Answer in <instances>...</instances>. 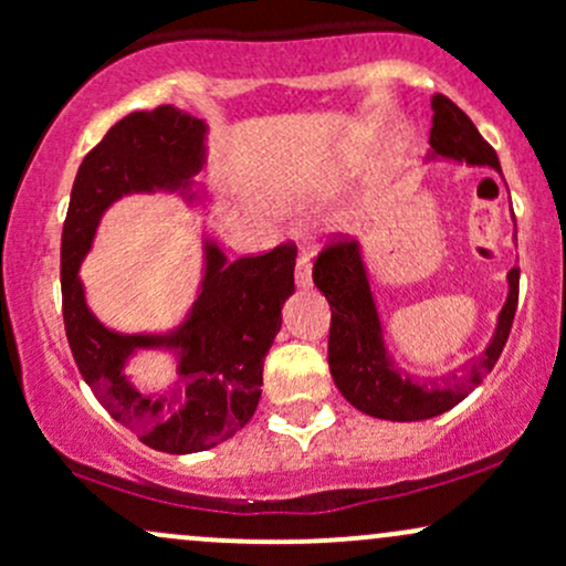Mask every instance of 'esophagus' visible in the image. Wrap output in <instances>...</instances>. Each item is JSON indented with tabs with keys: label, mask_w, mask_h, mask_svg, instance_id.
Wrapping results in <instances>:
<instances>
[{
	"label": "esophagus",
	"mask_w": 566,
	"mask_h": 566,
	"mask_svg": "<svg viewBox=\"0 0 566 566\" xmlns=\"http://www.w3.org/2000/svg\"><path fill=\"white\" fill-rule=\"evenodd\" d=\"M295 284H297V287H308V284H311V261H308V255H305V252L297 255Z\"/></svg>",
	"instance_id": "esophagus-1"
}]
</instances>
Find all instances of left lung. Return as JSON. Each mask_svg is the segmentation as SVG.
Instances as JSON below:
<instances>
[{
	"label": "left lung",
	"mask_w": 566,
	"mask_h": 566,
	"mask_svg": "<svg viewBox=\"0 0 566 566\" xmlns=\"http://www.w3.org/2000/svg\"><path fill=\"white\" fill-rule=\"evenodd\" d=\"M433 127L428 159L465 161L471 167H492L500 172L495 148L486 143L473 122L444 95H433ZM503 175V172H500ZM516 223V220H513ZM314 284L327 297L333 322H329V373L337 391L346 396L359 412L380 420L412 423L447 412L469 396L484 375L495 367L509 340L518 303V269L509 271V297L497 314L495 333L465 375L444 380H418L396 367L386 348L378 305L361 247L348 239H337L319 252L314 263Z\"/></svg>",
	"instance_id": "left-lung-1"
}]
</instances>
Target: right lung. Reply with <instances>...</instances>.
<instances>
[{"label":"right lung","mask_w":566,"mask_h":566,"mask_svg":"<svg viewBox=\"0 0 566 566\" xmlns=\"http://www.w3.org/2000/svg\"><path fill=\"white\" fill-rule=\"evenodd\" d=\"M205 140V122L175 106L127 114L82 159L61 239L63 324L84 382L143 444L170 454L218 447L255 415L263 359L282 327V305L295 292V244L231 263L205 239L197 301L186 322L165 335H122L97 322L84 301L80 265L116 199L154 191L199 199L193 175L207 161ZM151 347L172 349L179 361L176 386L165 395L138 392L124 373L138 349Z\"/></svg>","instance_id":"right-lung-1"}]
</instances>
